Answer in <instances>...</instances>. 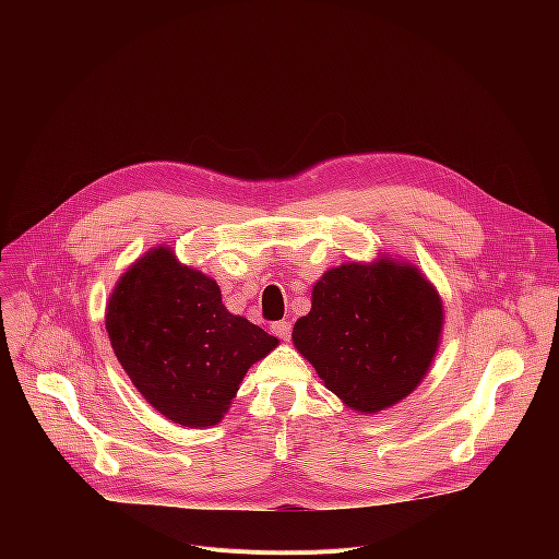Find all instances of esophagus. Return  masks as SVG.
I'll return each mask as SVG.
<instances>
[{
  "mask_svg": "<svg viewBox=\"0 0 559 559\" xmlns=\"http://www.w3.org/2000/svg\"><path fill=\"white\" fill-rule=\"evenodd\" d=\"M272 334H276L281 341H289V336H292V323H287V321L274 323V325H272Z\"/></svg>",
  "mask_w": 559,
  "mask_h": 559,
  "instance_id": "obj_1",
  "label": "esophagus"
}]
</instances>
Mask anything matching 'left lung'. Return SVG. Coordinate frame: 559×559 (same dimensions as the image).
I'll use <instances>...</instances> for the list:
<instances>
[{"label": "left lung", "instance_id": "8db88e82", "mask_svg": "<svg viewBox=\"0 0 559 559\" xmlns=\"http://www.w3.org/2000/svg\"><path fill=\"white\" fill-rule=\"evenodd\" d=\"M442 328L444 305L433 283L416 265L380 254L318 278L292 341L345 407L378 414L423 382Z\"/></svg>", "mask_w": 559, "mask_h": 559}]
</instances>
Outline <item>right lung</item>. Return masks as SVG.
Instances as JSON below:
<instances>
[{
	"label": "right lung",
	"mask_w": 559,
	"mask_h": 559,
	"mask_svg": "<svg viewBox=\"0 0 559 559\" xmlns=\"http://www.w3.org/2000/svg\"><path fill=\"white\" fill-rule=\"evenodd\" d=\"M117 360L168 420L205 429L221 423L248 369L278 338L229 313L214 278L152 248L117 281L106 305Z\"/></svg>",
	"instance_id": "obj_1"
}]
</instances>
